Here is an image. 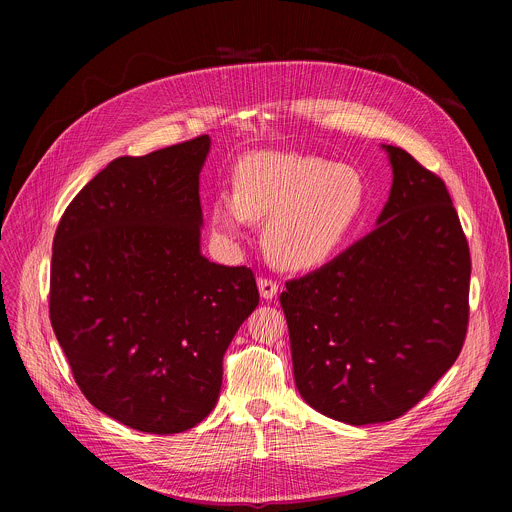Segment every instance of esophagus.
<instances>
[{"instance_id":"obj_1","label":"esophagus","mask_w":512,"mask_h":512,"mask_svg":"<svg viewBox=\"0 0 512 512\" xmlns=\"http://www.w3.org/2000/svg\"><path fill=\"white\" fill-rule=\"evenodd\" d=\"M257 285H259V294H261L263 300H273L277 296V291H279V283L277 281L267 279V277H259Z\"/></svg>"}]
</instances>
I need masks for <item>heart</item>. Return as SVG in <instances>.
<instances>
[{
    "instance_id": "obj_1",
    "label": "heart",
    "mask_w": 512,
    "mask_h": 512,
    "mask_svg": "<svg viewBox=\"0 0 512 512\" xmlns=\"http://www.w3.org/2000/svg\"><path fill=\"white\" fill-rule=\"evenodd\" d=\"M233 188L212 196L214 233L233 241L251 221H265V251L287 271L326 263L367 202V188L354 168L291 152L245 156L235 168Z\"/></svg>"
}]
</instances>
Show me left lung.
I'll use <instances>...</instances> for the list:
<instances>
[{
    "mask_svg": "<svg viewBox=\"0 0 512 512\" xmlns=\"http://www.w3.org/2000/svg\"><path fill=\"white\" fill-rule=\"evenodd\" d=\"M383 150L393 186L379 227L279 296L300 395L350 425L417 405L468 330L472 263L448 188L405 150Z\"/></svg>",
    "mask_w": 512,
    "mask_h": 512,
    "instance_id": "obj_1",
    "label": "left lung"
}]
</instances>
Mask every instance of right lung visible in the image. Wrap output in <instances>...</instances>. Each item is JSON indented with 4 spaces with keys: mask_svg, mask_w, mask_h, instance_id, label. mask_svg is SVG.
Returning <instances> with one entry per match:
<instances>
[{
    "mask_svg": "<svg viewBox=\"0 0 512 512\" xmlns=\"http://www.w3.org/2000/svg\"><path fill=\"white\" fill-rule=\"evenodd\" d=\"M200 135L101 170L66 206L52 245L50 322L79 389L145 433L200 423L223 356L259 304L249 267L200 253Z\"/></svg>",
    "mask_w": 512,
    "mask_h": 512,
    "instance_id": "right-lung-1",
    "label": "right lung"
}]
</instances>
